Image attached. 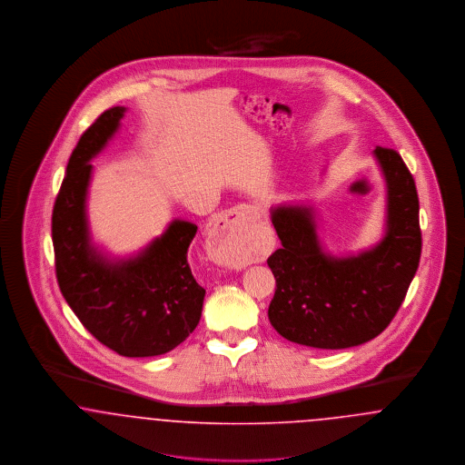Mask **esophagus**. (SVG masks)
<instances>
[{
	"instance_id": "esophagus-1",
	"label": "esophagus",
	"mask_w": 465,
	"mask_h": 465,
	"mask_svg": "<svg viewBox=\"0 0 465 465\" xmlns=\"http://www.w3.org/2000/svg\"><path fill=\"white\" fill-rule=\"evenodd\" d=\"M260 214L251 205H235L216 218L209 232L213 260L228 268H242L249 263V233Z\"/></svg>"
}]
</instances>
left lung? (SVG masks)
I'll list each match as a JSON object with an SVG mask.
<instances>
[{
    "label": "left lung",
    "mask_w": 465,
    "mask_h": 465,
    "mask_svg": "<svg viewBox=\"0 0 465 465\" xmlns=\"http://www.w3.org/2000/svg\"><path fill=\"white\" fill-rule=\"evenodd\" d=\"M385 183V220L378 242L332 254L310 202H282L270 220L282 242L266 263L277 281L268 319L289 341L340 351L376 338L394 319L421 252L419 195L394 150L376 146Z\"/></svg>",
    "instance_id": "obj_1"
}]
</instances>
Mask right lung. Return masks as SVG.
<instances>
[{
  "label": "right lung",
  "mask_w": 465,
  "mask_h": 465,
  "mask_svg": "<svg viewBox=\"0 0 465 465\" xmlns=\"http://www.w3.org/2000/svg\"><path fill=\"white\" fill-rule=\"evenodd\" d=\"M125 111H104L71 153L52 213V242L59 288L87 331L116 354L153 357L176 349L199 324L205 289L188 263L199 226L174 218L162 235L127 256L94 242L90 162L118 133Z\"/></svg>",
  "instance_id": "obj_1"
}]
</instances>
